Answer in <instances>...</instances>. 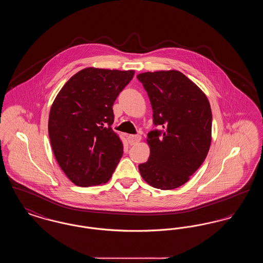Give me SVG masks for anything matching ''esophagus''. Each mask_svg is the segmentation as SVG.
<instances>
[{"instance_id":"obj_1","label":"esophagus","mask_w":263,"mask_h":263,"mask_svg":"<svg viewBox=\"0 0 263 263\" xmlns=\"http://www.w3.org/2000/svg\"><path fill=\"white\" fill-rule=\"evenodd\" d=\"M141 141V136L140 135H129L128 136V143L130 145H135Z\"/></svg>"}]
</instances>
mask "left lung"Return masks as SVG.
I'll use <instances>...</instances> for the list:
<instances>
[{
	"mask_svg": "<svg viewBox=\"0 0 263 263\" xmlns=\"http://www.w3.org/2000/svg\"><path fill=\"white\" fill-rule=\"evenodd\" d=\"M150 99L154 124L148 133L150 158L139 164L143 179L162 190L187 182L204 162L211 145L212 111L205 93L176 70L137 76Z\"/></svg>",
	"mask_w": 263,
	"mask_h": 263,
	"instance_id": "left-lung-1",
	"label": "left lung"
}]
</instances>
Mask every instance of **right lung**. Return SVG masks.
Instances as JSON below:
<instances>
[{"label":"right lung","instance_id":"obj_1","mask_svg":"<svg viewBox=\"0 0 263 263\" xmlns=\"http://www.w3.org/2000/svg\"><path fill=\"white\" fill-rule=\"evenodd\" d=\"M134 71L86 68L61 88L51 106L48 133L54 156L78 186L106 183L123 154L111 128L113 103Z\"/></svg>","mask_w":263,"mask_h":263}]
</instances>
